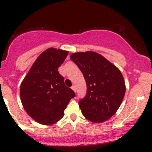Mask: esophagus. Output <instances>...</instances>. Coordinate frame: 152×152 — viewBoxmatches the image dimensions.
<instances>
[{
    "mask_svg": "<svg viewBox=\"0 0 152 152\" xmlns=\"http://www.w3.org/2000/svg\"><path fill=\"white\" fill-rule=\"evenodd\" d=\"M71 88H72L73 91H74L75 92V93H76V86H72V87H71Z\"/></svg>",
    "mask_w": 152,
    "mask_h": 152,
    "instance_id": "1",
    "label": "esophagus"
}]
</instances>
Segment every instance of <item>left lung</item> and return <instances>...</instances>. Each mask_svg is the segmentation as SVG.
<instances>
[{
    "label": "left lung",
    "instance_id": "8db88e82",
    "mask_svg": "<svg viewBox=\"0 0 152 152\" xmlns=\"http://www.w3.org/2000/svg\"><path fill=\"white\" fill-rule=\"evenodd\" d=\"M86 82V96L78 102L82 114L88 121L102 123L116 112L125 95L126 86L119 69L94 51L70 56Z\"/></svg>",
    "mask_w": 152,
    "mask_h": 152
}]
</instances>
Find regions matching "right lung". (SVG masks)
I'll return each instance as SVG.
<instances>
[{
    "mask_svg": "<svg viewBox=\"0 0 152 152\" xmlns=\"http://www.w3.org/2000/svg\"><path fill=\"white\" fill-rule=\"evenodd\" d=\"M69 51L50 48L43 51L23 80L20 96L27 114L38 123L52 125L64 116V110L75 96L64 83L58 67Z\"/></svg>",
    "mask_w": 152,
    "mask_h": 152,
    "instance_id": "add662e5",
    "label": "right lung"
}]
</instances>
